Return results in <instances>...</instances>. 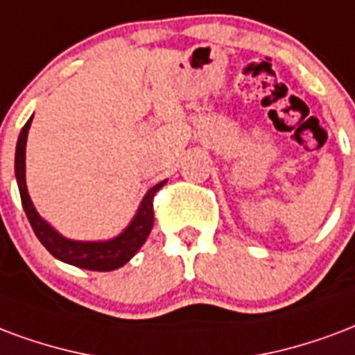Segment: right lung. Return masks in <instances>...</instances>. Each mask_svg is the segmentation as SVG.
Listing matches in <instances>:
<instances>
[{
	"instance_id": "right-lung-1",
	"label": "right lung",
	"mask_w": 355,
	"mask_h": 355,
	"mask_svg": "<svg viewBox=\"0 0 355 355\" xmlns=\"http://www.w3.org/2000/svg\"><path fill=\"white\" fill-rule=\"evenodd\" d=\"M31 118L26 122V125L20 131V137H18L17 154H15V175H17L24 211H26V216L30 220L37 239L54 258H58L60 261H65V263L75 265V267H80V269L114 271L118 267L125 265L137 254L139 248L146 241V237L150 235L152 225H154L152 199L156 196V191L165 184V180L157 182L154 188L146 191V196L139 205L135 218L131 220V224L118 237L111 239V241H94V243L71 241V239L62 237L52 225H49V222H44L43 218L39 216V212L35 211V207L31 203L28 188H26V141H28Z\"/></svg>"
}]
</instances>
